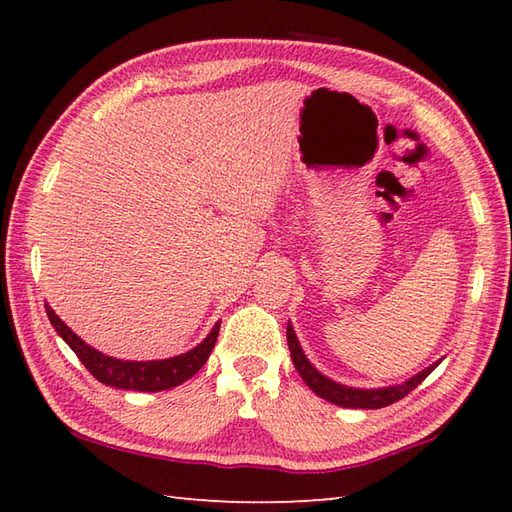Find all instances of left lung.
I'll return each instance as SVG.
<instances>
[{
    "label": "left lung",
    "mask_w": 512,
    "mask_h": 512,
    "mask_svg": "<svg viewBox=\"0 0 512 512\" xmlns=\"http://www.w3.org/2000/svg\"><path fill=\"white\" fill-rule=\"evenodd\" d=\"M288 347H290V356H292V363H295L299 376L306 380V385L314 391V394L325 398L328 402H334V405H341V407H352V409H380V407H387L391 402H396L400 398H405L407 394H411L413 389H416L424 378H427L433 369L438 367L431 365L424 369V372L416 374L413 378H409L407 383L396 385V387H385V389H352V387H345L334 383V380L325 378L323 374H319L317 369L310 365V361L303 354L301 345L295 336V330L288 325Z\"/></svg>",
    "instance_id": "left-lung-1"
}]
</instances>
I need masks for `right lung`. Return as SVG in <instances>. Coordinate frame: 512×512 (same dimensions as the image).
<instances>
[{"mask_svg": "<svg viewBox=\"0 0 512 512\" xmlns=\"http://www.w3.org/2000/svg\"><path fill=\"white\" fill-rule=\"evenodd\" d=\"M48 319L54 325V330L59 332L61 339L72 347V352L79 356V361L85 365V369L103 385H110L116 389H132V391H162L171 389L184 380H189L198 369L209 361V354L213 352L217 334H220V323H215V328L206 339L195 345L191 352L180 354L176 358H165V361H118V358L105 356L99 350H94L85 343L81 336H76L68 325H65L54 310L46 303Z\"/></svg>", "mask_w": 512, "mask_h": 512, "instance_id": "1", "label": "right lung"}]
</instances>
